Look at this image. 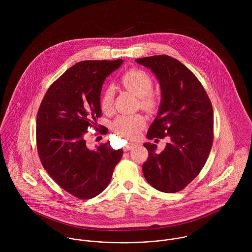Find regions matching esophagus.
<instances>
[{
  "mask_svg": "<svg viewBox=\"0 0 252 252\" xmlns=\"http://www.w3.org/2000/svg\"><path fill=\"white\" fill-rule=\"evenodd\" d=\"M134 146H135L134 143H129V144H126V146L124 147V150H125V151H128V150L132 149Z\"/></svg>",
  "mask_w": 252,
  "mask_h": 252,
  "instance_id": "34e87169",
  "label": "esophagus"
}]
</instances>
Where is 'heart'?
Returning a JSON list of instances; mask_svg holds the SVG:
<instances>
[{"mask_svg": "<svg viewBox=\"0 0 252 252\" xmlns=\"http://www.w3.org/2000/svg\"><path fill=\"white\" fill-rule=\"evenodd\" d=\"M120 83L124 88L139 97L140 107L149 112L157 110L161 100L153 92V80L151 76L140 69H130L120 77ZM113 89L106 87L100 97V107L104 112H110L113 108ZM145 125V120L141 114L119 115L112 122V130L119 136L128 139L137 138Z\"/></svg>", "mask_w": 252, "mask_h": 252, "instance_id": "heart-1", "label": "heart"}]
</instances>
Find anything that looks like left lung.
Wrapping results in <instances>:
<instances>
[{"label": "left lung", "instance_id": "8db88e82", "mask_svg": "<svg viewBox=\"0 0 252 252\" xmlns=\"http://www.w3.org/2000/svg\"><path fill=\"white\" fill-rule=\"evenodd\" d=\"M156 74L162 102L147 138L168 143L161 153L156 144H144L148 157L143 165L147 182L165 193L185 188L204 168L214 142V110L196 75L168 55L136 59ZM158 141V140H156Z\"/></svg>", "mask_w": 252, "mask_h": 252}]
</instances>
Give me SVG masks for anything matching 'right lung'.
I'll list each match as a JSON object with an SVG mask.
<instances>
[{"mask_svg": "<svg viewBox=\"0 0 252 252\" xmlns=\"http://www.w3.org/2000/svg\"><path fill=\"white\" fill-rule=\"evenodd\" d=\"M123 60L81 61L68 69L47 89L36 114V149L40 162L62 189L88 200L99 195L111 180L123 150L109 142L91 149L85 136L89 128L106 135L97 124L100 95L109 73Z\"/></svg>", "mask_w": 252, "mask_h": 252, "instance_id": "obj_1", "label": "right lung"}]
</instances>
